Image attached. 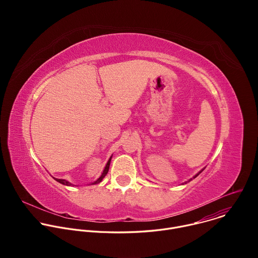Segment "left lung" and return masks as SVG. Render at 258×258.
<instances>
[{"label":"left lung","mask_w":258,"mask_h":258,"mask_svg":"<svg viewBox=\"0 0 258 258\" xmlns=\"http://www.w3.org/2000/svg\"><path fill=\"white\" fill-rule=\"evenodd\" d=\"M201 171H202V170H201ZM201 171H200V172H201ZM200 172H199V173H200ZM199 173H198V174H196V175H195V176H194V177H196V176H197V175H199Z\"/></svg>","instance_id":"left-lung-1"}]
</instances>
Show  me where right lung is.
Returning a JSON list of instances; mask_svg holds the SVG:
<instances>
[{"label":"right lung","instance_id":"right-lung-1","mask_svg":"<svg viewBox=\"0 0 258 258\" xmlns=\"http://www.w3.org/2000/svg\"><path fill=\"white\" fill-rule=\"evenodd\" d=\"M111 158L112 157H110V159L108 160V162H107V164H106V166H105V168H104V170H103V173H102V175L96 180V181H94L93 183H99L103 178H104V176L107 174V172H108V170H109V166H110V161H111ZM57 181H59L60 183H62V185H66V186H71V183L70 182H68L67 180H65V179H61V178H55Z\"/></svg>","mask_w":258,"mask_h":258}]
</instances>
